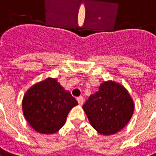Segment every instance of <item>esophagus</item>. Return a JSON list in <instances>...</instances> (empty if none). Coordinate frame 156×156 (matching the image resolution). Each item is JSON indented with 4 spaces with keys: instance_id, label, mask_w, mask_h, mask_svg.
I'll return each mask as SVG.
<instances>
[{
    "instance_id": "esophagus-1",
    "label": "esophagus",
    "mask_w": 156,
    "mask_h": 156,
    "mask_svg": "<svg viewBox=\"0 0 156 156\" xmlns=\"http://www.w3.org/2000/svg\"><path fill=\"white\" fill-rule=\"evenodd\" d=\"M77 101H78V103H79V105H83V103H84V98L82 96H80L77 98Z\"/></svg>"
}]
</instances>
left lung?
Returning <instances> with one entry per match:
<instances>
[{"instance_id": "8db88e82", "label": "left lung", "mask_w": 156, "mask_h": 156, "mask_svg": "<svg viewBox=\"0 0 156 156\" xmlns=\"http://www.w3.org/2000/svg\"><path fill=\"white\" fill-rule=\"evenodd\" d=\"M89 122L98 133L111 135L129 122L134 103L127 90L112 80L105 81L82 106Z\"/></svg>"}]
</instances>
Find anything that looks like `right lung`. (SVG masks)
<instances>
[{
    "label": "right lung",
    "mask_w": 156,
    "mask_h": 156,
    "mask_svg": "<svg viewBox=\"0 0 156 156\" xmlns=\"http://www.w3.org/2000/svg\"><path fill=\"white\" fill-rule=\"evenodd\" d=\"M78 105L70 92L54 78L32 86L22 101L23 115L33 129L42 134L57 133L65 124L70 109Z\"/></svg>",
    "instance_id": "right-lung-1"
}]
</instances>
